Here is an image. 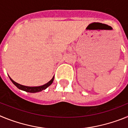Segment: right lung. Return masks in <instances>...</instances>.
I'll return each instance as SVG.
<instances>
[{
	"mask_svg": "<svg viewBox=\"0 0 128 128\" xmlns=\"http://www.w3.org/2000/svg\"><path fill=\"white\" fill-rule=\"evenodd\" d=\"M54 77H53L50 81H49L47 83H46V84H44V85L42 86H27L22 85V84H18V83H17V82H16L15 81H13V80L10 77L11 81H12V82H13V84H14L18 88H19L20 90H24V91L27 92H30V93H36V92H41L42 91V90L46 89L47 87L49 86L52 83L53 81H54Z\"/></svg>",
	"mask_w": 128,
	"mask_h": 128,
	"instance_id": "add662e5",
	"label": "right lung"
}]
</instances>
